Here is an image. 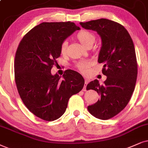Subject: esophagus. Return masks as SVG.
<instances>
[{
    "label": "esophagus",
    "instance_id": "esophagus-1",
    "mask_svg": "<svg viewBox=\"0 0 148 148\" xmlns=\"http://www.w3.org/2000/svg\"><path fill=\"white\" fill-rule=\"evenodd\" d=\"M85 85H84V88H83V90L84 91H86V87H87V85L88 84V82H89V80H88V79H87V78H85Z\"/></svg>",
    "mask_w": 148,
    "mask_h": 148
}]
</instances>
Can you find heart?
Wrapping results in <instances>:
<instances>
[{
  "label": "heart",
  "mask_w": 148,
  "mask_h": 148,
  "mask_svg": "<svg viewBox=\"0 0 148 148\" xmlns=\"http://www.w3.org/2000/svg\"><path fill=\"white\" fill-rule=\"evenodd\" d=\"M77 38L79 40V42L81 43V44L85 47L87 48L88 46H92L94 44L95 41H96V37L92 33H91L89 31H80L77 34ZM67 46H68V42L67 41L63 42L61 45V53L64 54L66 52ZM91 65V61H81L78 62L76 64V68H77L80 71L82 72H86L88 68L90 67Z\"/></svg>",
  "instance_id": "obj_1"
}]
</instances>
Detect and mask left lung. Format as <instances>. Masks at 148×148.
<instances>
[{
  "label": "left lung",
  "mask_w": 148,
  "mask_h": 148,
  "mask_svg": "<svg viewBox=\"0 0 148 148\" xmlns=\"http://www.w3.org/2000/svg\"><path fill=\"white\" fill-rule=\"evenodd\" d=\"M82 27L96 31L102 42L98 61L106 76L103 84L95 79L87 89L96 91L100 99L87 109L96 118L108 119L126 107L135 87L137 63L132 40L127 30L112 20L102 18L80 22Z\"/></svg>",
  "instance_id": "8db88e82"
}]
</instances>
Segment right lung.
I'll use <instances>...</instances> for the list:
<instances>
[{"label": "right lung", "instance_id": "right-lung-1", "mask_svg": "<svg viewBox=\"0 0 148 148\" xmlns=\"http://www.w3.org/2000/svg\"><path fill=\"white\" fill-rule=\"evenodd\" d=\"M80 27L74 22H42L24 35L14 61L15 80L22 102L37 117L59 119L69 99L83 89L81 74L68 70L61 76L51 69L61 55V45Z\"/></svg>", "mask_w": 148, "mask_h": 148}]
</instances>
